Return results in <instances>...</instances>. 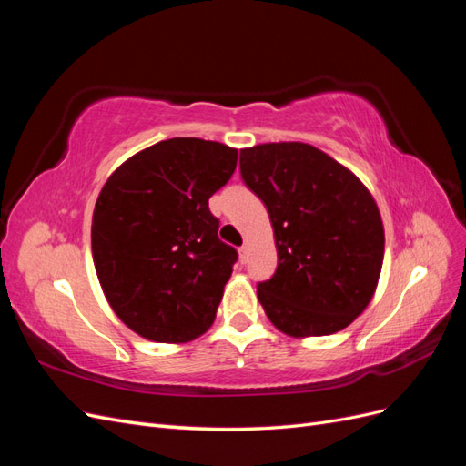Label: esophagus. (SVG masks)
<instances>
[{"mask_svg":"<svg viewBox=\"0 0 466 466\" xmlns=\"http://www.w3.org/2000/svg\"><path fill=\"white\" fill-rule=\"evenodd\" d=\"M248 252H250V250H248L247 245H243L241 248H238V258H241L243 264H247V260H248Z\"/></svg>","mask_w":466,"mask_h":466,"instance_id":"esophagus-1","label":"esophagus"}]
</instances>
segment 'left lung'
Returning a JSON list of instances; mask_svg holds the SVG:
<instances>
[{
    "label": "left lung",
    "instance_id": "1",
    "mask_svg": "<svg viewBox=\"0 0 466 466\" xmlns=\"http://www.w3.org/2000/svg\"><path fill=\"white\" fill-rule=\"evenodd\" d=\"M241 177L270 216L278 268L257 293L289 336L346 329L371 301L385 233L370 190L320 149L262 144L241 149Z\"/></svg>",
    "mask_w": 466,
    "mask_h": 466
}]
</instances>
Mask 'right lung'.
Instances as JSON below:
<instances>
[{"instance_id":"1","label":"right lung","mask_w":466,"mask_h":466,"mask_svg":"<svg viewBox=\"0 0 466 466\" xmlns=\"http://www.w3.org/2000/svg\"><path fill=\"white\" fill-rule=\"evenodd\" d=\"M237 149L173 137L136 153L95 204V270L124 324L155 342H188L216 319L238 255L208 200L229 182Z\"/></svg>"}]
</instances>
